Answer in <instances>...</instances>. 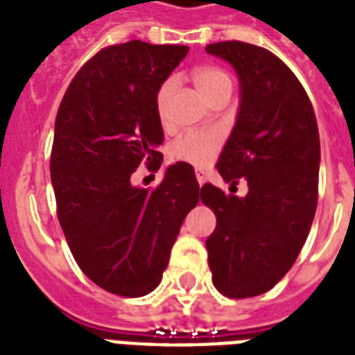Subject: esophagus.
Segmentation results:
<instances>
[{"label": "esophagus", "instance_id": "esophagus-1", "mask_svg": "<svg viewBox=\"0 0 355 355\" xmlns=\"http://www.w3.org/2000/svg\"><path fill=\"white\" fill-rule=\"evenodd\" d=\"M195 177H197V182H199V186H202V184L206 182V173L202 171V169H195Z\"/></svg>", "mask_w": 355, "mask_h": 355}]
</instances>
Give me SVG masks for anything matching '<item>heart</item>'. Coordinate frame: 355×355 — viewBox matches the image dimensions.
Returning <instances> with one entry per match:
<instances>
[{"label":"heart","instance_id":"obj_1","mask_svg":"<svg viewBox=\"0 0 355 355\" xmlns=\"http://www.w3.org/2000/svg\"><path fill=\"white\" fill-rule=\"evenodd\" d=\"M191 80H193L195 88L206 103L219 96L221 92H232V80L219 68H210V66L197 68L191 73ZM173 88H175V83L169 79L160 86V90L156 92V112H158L160 119L166 118L167 103H169ZM219 147H221V134L216 132V130L191 132L177 139L171 145L169 156L175 162H184V164L195 167H205L216 158Z\"/></svg>","mask_w":355,"mask_h":355}]
</instances>
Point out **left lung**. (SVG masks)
<instances>
[{
  "label": "left lung",
  "instance_id": "obj_1",
  "mask_svg": "<svg viewBox=\"0 0 355 355\" xmlns=\"http://www.w3.org/2000/svg\"><path fill=\"white\" fill-rule=\"evenodd\" d=\"M206 53L227 60L239 80L236 125L217 171L225 182L248 184L245 197L200 188L217 217L206 239L211 282L225 297H256L291 269L313 223L319 128L308 94L276 55L245 42L210 44Z\"/></svg>",
  "mask_w": 355,
  "mask_h": 355
}]
</instances>
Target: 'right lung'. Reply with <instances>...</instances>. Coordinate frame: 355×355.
Masks as SVG:
<instances>
[{
    "label": "right lung",
    "mask_w": 355,
    "mask_h": 355,
    "mask_svg": "<svg viewBox=\"0 0 355 355\" xmlns=\"http://www.w3.org/2000/svg\"><path fill=\"white\" fill-rule=\"evenodd\" d=\"M188 51L141 40L105 47L75 75L55 119L58 221L80 270L114 295L156 289L184 217L199 202L193 167L184 162L166 167L153 191L130 180L139 164L160 169L156 92Z\"/></svg>",
    "instance_id": "right-lung-1"
}]
</instances>
